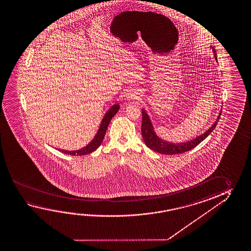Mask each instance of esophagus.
Returning a JSON list of instances; mask_svg holds the SVG:
<instances>
[{
  "instance_id": "obj_1",
  "label": "esophagus",
  "mask_w": 251,
  "mask_h": 251,
  "mask_svg": "<svg viewBox=\"0 0 251 251\" xmlns=\"http://www.w3.org/2000/svg\"><path fill=\"white\" fill-rule=\"evenodd\" d=\"M127 98L128 100H139V97L136 95V93L134 92H129L127 95Z\"/></svg>"
}]
</instances>
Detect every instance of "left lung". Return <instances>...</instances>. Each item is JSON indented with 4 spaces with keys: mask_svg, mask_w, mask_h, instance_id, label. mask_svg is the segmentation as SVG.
Returning a JSON list of instances; mask_svg holds the SVG:
<instances>
[{
    "mask_svg": "<svg viewBox=\"0 0 251 251\" xmlns=\"http://www.w3.org/2000/svg\"><path fill=\"white\" fill-rule=\"evenodd\" d=\"M210 47L213 49L214 58L217 61V56H216L215 50L212 46H210ZM142 115H143V121H142L141 131H142V136L144 138V143L147 145V147L154 151L160 153V154L175 155V154H180V153L191 151L192 149L196 147L198 144H201L203 140L205 139V137L209 136L211 132H213L217 125L219 119L222 115V110L220 111V114L218 115L217 119L214 122V124L204 134H202L201 136H197L196 138L188 141V142L176 143V144L163 140L156 135L153 125H152L151 121L150 119V116L144 108L142 109Z\"/></svg>",
    "mask_w": 251,
    "mask_h": 251,
    "instance_id": "8db88e82",
    "label": "left lung"
}]
</instances>
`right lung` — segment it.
<instances>
[{
	"label": "right lung",
	"instance_id": "1",
	"mask_svg": "<svg viewBox=\"0 0 251 251\" xmlns=\"http://www.w3.org/2000/svg\"><path fill=\"white\" fill-rule=\"evenodd\" d=\"M119 109V105L115 104L107 110L106 115H104V117H103L101 124L100 125L99 129L94 137V139L92 140L90 143L85 146L84 148L79 149L78 151H65V150H58V151L64 154L72 155V156H84L86 154H89L91 152L95 151V150L99 148L100 145L102 143L107 127H108V124Z\"/></svg>",
	"mask_w": 251,
	"mask_h": 251
}]
</instances>
